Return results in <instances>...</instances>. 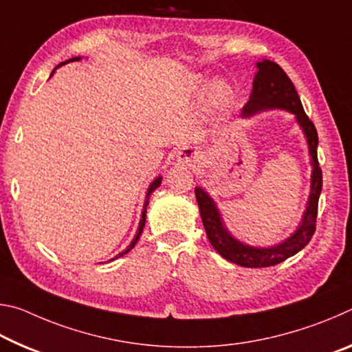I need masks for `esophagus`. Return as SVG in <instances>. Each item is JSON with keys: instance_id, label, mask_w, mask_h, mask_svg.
Listing matches in <instances>:
<instances>
[{"instance_id": "obj_1", "label": "esophagus", "mask_w": 352, "mask_h": 352, "mask_svg": "<svg viewBox=\"0 0 352 352\" xmlns=\"http://www.w3.org/2000/svg\"><path fill=\"white\" fill-rule=\"evenodd\" d=\"M197 155H199V152L197 151H194V148H184V151H182L180 153H178V157H180L183 162H190V160H194V158H197Z\"/></svg>"}]
</instances>
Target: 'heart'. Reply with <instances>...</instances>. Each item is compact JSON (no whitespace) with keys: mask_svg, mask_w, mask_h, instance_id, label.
<instances>
[{"mask_svg":"<svg viewBox=\"0 0 352 352\" xmlns=\"http://www.w3.org/2000/svg\"><path fill=\"white\" fill-rule=\"evenodd\" d=\"M194 83L199 91L206 90V82L204 79H195ZM210 98L212 104L219 107V109H226V107H230L231 102H233V88L230 87V83L223 80L214 82L210 88Z\"/></svg>","mask_w":352,"mask_h":352,"instance_id":"obj_1","label":"heart"}]
</instances>
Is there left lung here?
I'll use <instances>...</instances> for the list:
<instances>
[{
	"label": "left lung",
	"instance_id": "1",
	"mask_svg": "<svg viewBox=\"0 0 352 352\" xmlns=\"http://www.w3.org/2000/svg\"><path fill=\"white\" fill-rule=\"evenodd\" d=\"M256 67H258V73L254 76L253 90L252 94H250L248 102L242 110V118H248L262 110L273 109H281L294 113L296 122L300 124L307 140L309 155H311V164L314 169L311 175V194H309L307 206L305 214H302L301 223L298 225L294 234L273 247L259 248L237 241L226 230L216 204L208 195L206 190L195 188V199H197L200 208L201 222H204L206 236L214 250L226 261L234 262V264L242 267H250V269L276 265L279 262L290 258V256L296 254L300 250L307 245L315 233L318 199L321 184H323V174H321L317 157V129H315L314 122L305 113L294 83L289 79V76L284 73V69L275 62L261 60L256 63Z\"/></svg>",
	"mask_w": 352,
	"mask_h": 352
}]
</instances>
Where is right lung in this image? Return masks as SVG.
Wrapping results in <instances>:
<instances>
[{"label": "right lung", "instance_id": "right-lung-1", "mask_svg": "<svg viewBox=\"0 0 352 352\" xmlns=\"http://www.w3.org/2000/svg\"><path fill=\"white\" fill-rule=\"evenodd\" d=\"M77 60H80V57H73V58H69V60H67V62H62L60 65H57V68L58 67H62V65H65V63H69V62H77ZM52 73H54V71H52ZM160 184H162V177H157L155 178V180L151 183V186H148V189H147V194H146V201H144V210H142V214H141V220H140V226H138V231H136V234H135V237H133V241H132V243H130V245L127 247V250H124L122 253H119L118 256H115V258L113 259H118V258H121L122 254H126V253H129L130 250H132L133 247H135V243L138 242V239H140V236H141V233H142V228H144V225H146V212H147V205H148V199H151V194L153 192L155 189H157ZM113 259H110V261H113Z\"/></svg>", "mask_w": 352, "mask_h": 352}]
</instances>
